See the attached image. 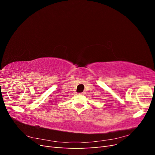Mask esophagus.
<instances>
[{
	"mask_svg": "<svg viewBox=\"0 0 155 155\" xmlns=\"http://www.w3.org/2000/svg\"><path fill=\"white\" fill-rule=\"evenodd\" d=\"M85 94V92H81V93H79V94H81V95H83V94Z\"/></svg>",
	"mask_w": 155,
	"mask_h": 155,
	"instance_id": "esophagus-1",
	"label": "esophagus"
}]
</instances>
